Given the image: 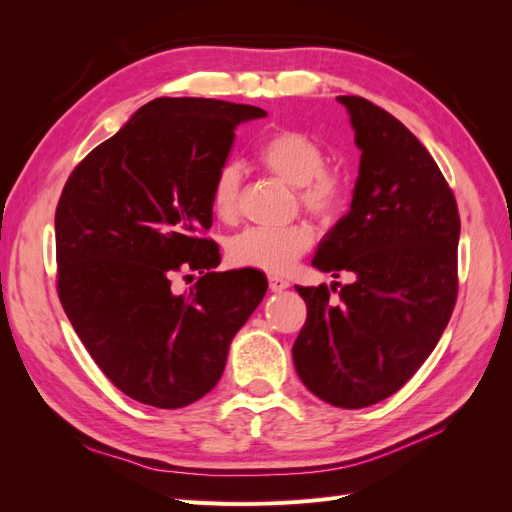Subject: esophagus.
I'll return each instance as SVG.
<instances>
[{
  "mask_svg": "<svg viewBox=\"0 0 512 512\" xmlns=\"http://www.w3.org/2000/svg\"><path fill=\"white\" fill-rule=\"evenodd\" d=\"M286 288H288L286 280H282V277H277V275H269V290L271 292H282Z\"/></svg>",
  "mask_w": 512,
  "mask_h": 512,
  "instance_id": "obj_1",
  "label": "esophagus"
}]
</instances>
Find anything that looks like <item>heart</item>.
<instances>
[{
  "label": "heart",
  "mask_w": 512,
  "mask_h": 512,
  "mask_svg": "<svg viewBox=\"0 0 512 512\" xmlns=\"http://www.w3.org/2000/svg\"><path fill=\"white\" fill-rule=\"evenodd\" d=\"M258 160L273 175L299 188V203L320 220H331L346 200V179L327 168V153L312 136L299 130H277L258 147ZM241 168L224 164L211 185V207L222 222L237 218ZM314 243L307 224L252 226L228 241V260L235 267L269 275L288 273Z\"/></svg>",
  "instance_id": "1"
}]
</instances>
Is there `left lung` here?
Segmentation results:
<instances>
[{"label":"left lung","instance_id":"1","mask_svg":"<svg viewBox=\"0 0 512 512\" xmlns=\"http://www.w3.org/2000/svg\"><path fill=\"white\" fill-rule=\"evenodd\" d=\"M361 149L350 211L312 265L354 273L331 303L327 286H297L307 320L292 346L301 382L331 406H374L436 348L457 299L459 211L438 164L391 113L339 96Z\"/></svg>","mask_w":512,"mask_h":512}]
</instances>
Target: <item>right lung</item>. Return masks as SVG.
I'll list each match as a JSON object with an SVG mask.
<instances>
[{
  "label": "right lung",
  "instance_id": "1",
  "mask_svg": "<svg viewBox=\"0 0 512 512\" xmlns=\"http://www.w3.org/2000/svg\"><path fill=\"white\" fill-rule=\"evenodd\" d=\"M258 106L156 98L72 170L55 211L57 292L91 359L121 393L175 410L207 395L232 337L267 292L260 271H224L211 185ZM204 277L188 295L169 280Z\"/></svg>",
  "mask_w": 512,
  "mask_h": 512
}]
</instances>
